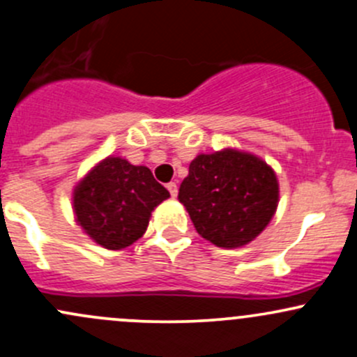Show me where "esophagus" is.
Here are the masks:
<instances>
[{
	"label": "esophagus",
	"mask_w": 357,
	"mask_h": 357,
	"mask_svg": "<svg viewBox=\"0 0 357 357\" xmlns=\"http://www.w3.org/2000/svg\"><path fill=\"white\" fill-rule=\"evenodd\" d=\"M167 190H169V193H171L172 198L178 197V185H176V183H169Z\"/></svg>",
	"instance_id": "obj_1"
}]
</instances>
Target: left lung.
Here are the masks:
<instances>
[{
  "instance_id": "8db88e82",
  "label": "left lung",
  "mask_w": 357,
  "mask_h": 357,
  "mask_svg": "<svg viewBox=\"0 0 357 357\" xmlns=\"http://www.w3.org/2000/svg\"><path fill=\"white\" fill-rule=\"evenodd\" d=\"M178 198L202 238L234 250L258 238L275 215L279 179L261 157L227 147L191 160Z\"/></svg>"
}]
</instances>
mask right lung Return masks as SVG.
Wrapping results in <instances>:
<instances>
[{"label": "right lung", "mask_w": 357, "mask_h": 357, "mask_svg": "<svg viewBox=\"0 0 357 357\" xmlns=\"http://www.w3.org/2000/svg\"><path fill=\"white\" fill-rule=\"evenodd\" d=\"M169 198L147 166L109 155L99 160L71 195L82 231L106 250H125L145 234L153 208Z\"/></svg>", "instance_id": "1"}]
</instances>
